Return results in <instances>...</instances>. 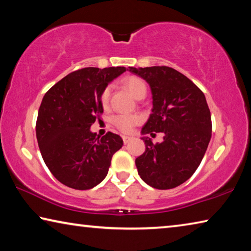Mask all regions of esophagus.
I'll list each match as a JSON object with an SVG mask.
<instances>
[{"mask_svg":"<svg viewBox=\"0 0 251 251\" xmlns=\"http://www.w3.org/2000/svg\"><path fill=\"white\" fill-rule=\"evenodd\" d=\"M122 138H123V142H124V144H127L131 141V137H129V136L124 135V136H122Z\"/></svg>","mask_w":251,"mask_h":251,"instance_id":"obj_1","label":"esophagus"}]
</instances>
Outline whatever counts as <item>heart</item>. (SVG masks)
I'll return each mask as SVG.
<instances>
[{
  "mask_svg": "<svg viewBox=\"0 0 251 251\" xmlns=\"http://www.w3.org/2000/svg\"><path fill=\"white\" fill-rule=\"evenodd\" d=\"M122 84L127 88L135 99L141 100L144 99L147 93V85L145 80L137 77V76H127L123 78ZM110 96V86H106L100 94V103L101 105L107 106ZM142 117L136 114H116L112 117V124L120 129L123 133H130L134 127L139 124Z\"/></svg>",
  "mask_w": 251,
  "mask_h": 251,
  "instance_id": "1",
  "label": "heart"
}]
</instances>
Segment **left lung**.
I'll list each match as a JSON object with an SVG mask.
<instances>
[{
    "instance_id": "1",
    "label": "left lung",
    "mask_w": 251,
    "mask_h": 251,
    "mask_svg": "<svg viewBox=\"0 0 251 251\" xmlns=\"http://www.w3.org/2000/svg\"><path fill=\"white\" fill-rule=\"evenodd\" d=\"M131 73L150 84L152 113L143 134L163 133L154 144L144 137L145 152L135 160L138 175L156 189H172L193 176L211 137V116L206 97L180 72L168 66L135 69Z\"/></svg>"
}]
</instances>
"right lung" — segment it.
I'll return each instance as SVG.
<instances>
[{
	"instance_id": "add662e5",
	"label": "right lung",
	"mask_w": 251,
	"mask_h": 251,
	"mask_svg": "<svg viewBox=\"0 0 251 251\" xmlns=\"http://www.w3.org/2000/svg\"><path fill=\"white\" fill-rule=\"evenodd\" d=\"M125 67H85L66 75L46 92L36 120V138L44 163L63 185L91 189L108 173L123 139L107 131L96 137L91 126L100 120V94Z\"/></svg>"
}]
</instances>
